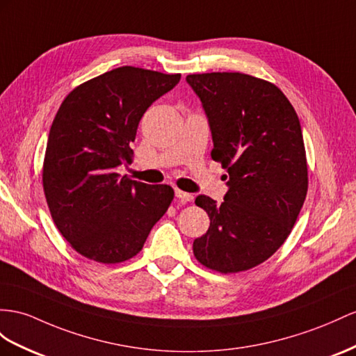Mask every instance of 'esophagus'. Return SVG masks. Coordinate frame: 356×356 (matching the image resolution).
Returning <instances> with one entry per match:
<instances>
[{"label":"esophagus","instance_id":"esophagus-1","mask_svg":"<svg viewBox=\"0 0 356 356\" xmlns=\"http://www.w3.org/2000/svg\"><path fill=\"white\" fill-rule=\"evenodd\" d=\"M176 197L179 198V202L184 203V204L193 202V200H194L193 195L188 194V193H184V191H180V189H176Z\"/></svg>","mask_w":356,"mask_h":356}]
</instances>
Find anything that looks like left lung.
Masks as SVG:
<instances>
[{"label": "left lung", "instance_id": "8db88e82", "mask_svg": "<svg viewBox=\"0 0 356 356\" xmlns=\"http://www.w3.org/2000/svg\"><path fill=\"white\" fill-rule=\"evenodd\" d=\"M186 83L207 117L212 159L229 175L221 204L195 198L211 227L194 241V256L222 273L251 269L284 243L305 202L299 118L278 87L239 72L188 75Z\"/></svg>", "mask_w": 356, "mask_h": 356}]
</instances>
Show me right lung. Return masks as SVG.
I'll list each match as a JSON object with an SVG mask.
<instances>
[{
    "instance_id": "1",
    "label": "right lung",
    "mask_w": 356,
    "mask_h": 356,
    "mask_svg": "<svg viewBox=\"0 0 356 356\" xmlns=\"http://www.w3.org/2000/svg\"><path fill=\"white\" fill-rule=\"evenodd\" d=\"M180 75L123 66L81 84L54 118L43 189L60 233L81 256L120 263L136 256L175 197L168 185L120 176L147 108Z\"/></svg>"
}]
</instances>
